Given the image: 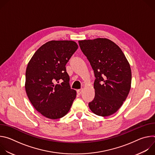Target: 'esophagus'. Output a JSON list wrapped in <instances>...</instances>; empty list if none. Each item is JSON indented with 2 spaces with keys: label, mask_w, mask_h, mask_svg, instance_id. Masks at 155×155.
Returning <instances> with one entry per match:
<instances>
[{
  "label": "esophagus",
  "mask_w": 155,
  "mask_h": 155,
  "mask_svg": "<svg viewBox=\"0 0 155 155\" xmlns=\"http://www.w3.org/2000/svg\"><path fill=\"white\" fill-rule=\"evenodd\" d=\"M82 91H83V89H82V88H81V89H79V90H77V93L78 94H80L82 93Z\"/></svg>",
  "instance_id": "34e87169"
}]
</instances>
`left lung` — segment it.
<instances>
[{
	"label": "left lung",
	"mask_w": 155,
	"mask_h": 155,
	"mask_svg": "<svg viewBox=\"0 0 155 155\" xmlns=\"http://www.w3.org/2000/svg\"><path fill=\"white\" fill-rule=\"evenodd\" d=\"M94 72L95 97L89 107L96 115L110 116L121 107L131 85V69L121 48L105 38L79 40Z\"/></svg>",
	"instance_id": "8db88e82"
}]
</instances>
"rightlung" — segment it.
Segmentation results:
<instances>
[{
	"label": "right lung",
	"mask_w": 155,
	"mask_h": 155,
	"mask_svg": "<svg viewBox=\"0 0 155 155\" xmlns=\"http://www.w3.org/2000/svg\"><path fill=\"white\" fill-rule=\"evenodd\" d=\"M78 47L72 40L48 41L35 51L28 64L26 94L37 111L48 118L56 120L65 116L76 97V91L69 84L65 65ZM59 81L61 84H57Z\"/></svg>",
	"instance_id": "1"
}]
</instances>
